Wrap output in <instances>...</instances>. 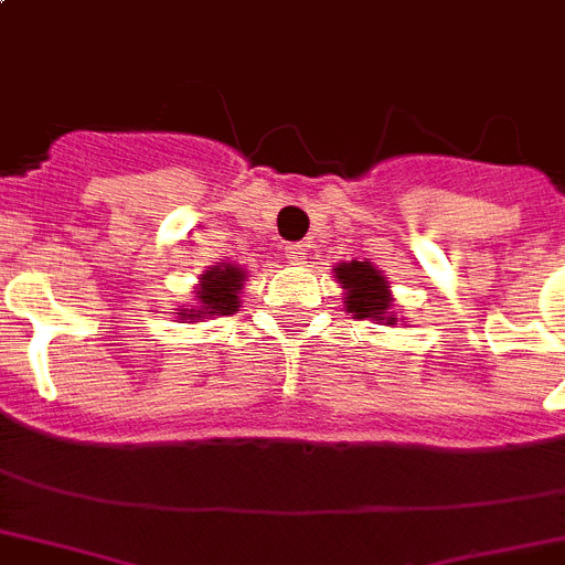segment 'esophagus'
Listing matches in <instances>:
<instances>
[{"label":"esophagus","mask_w":565,"mask_h":565,"mask_svg":"<svg viewBox=\"0 0 565 565\" xmlns=\"http://www.w3.org/2000/svg\"><path fill=\"white\" fill-rule=\"evenodd\" d=\"M284 255H287L289 264H303L310 249H307V244H289V247H284Z\"/></svg>","instance_id":"1"}]
</instances>
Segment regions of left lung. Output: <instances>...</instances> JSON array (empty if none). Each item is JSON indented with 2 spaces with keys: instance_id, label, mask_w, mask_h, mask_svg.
<instances>
[{
  "instance_id": "obj_1",
  "label": "left lung",
  "mask_w": 565,
  "mask_h": 565,
  "mask_svg": "<svg viewBox=\"0 0 565 565\" xmlns=\"http://www.w3.org/2000/svg\"><path fill=\"white\" fill-rule=\"evenodd\" d=\"M335 278L343 287V307L355 318H370L377 323H392V292L386 287V278L381 269L372 267L370 262H350L338 264Z\"/></svg>"
}]
</instances>
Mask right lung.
Wrapping results in <instances>:
<instances>
[{
  "instance_id": "obj_1",
  "label": "right lung",
  "mask_w": 565,
  "mask_h": 565,
  "mask_svg": "<svg viewBox=\"0 0 565 565\" xmlns=\"http://www.w3.org/2000/svg\"><path fill=\"white\" fill-rule=\"evenodd\" d=\"M244 276L247 273L238 264H215V267L204 269V276L195 287V307L193 310H179L181 323L238 312V307H242L238 292L244 287Z\"/></svg>"
}]
</instances>
